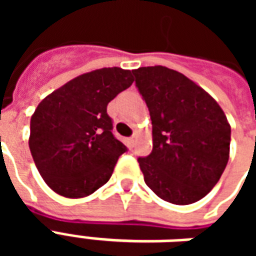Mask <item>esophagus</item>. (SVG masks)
<instances>
[{
  "instance_id": "obj_1",
  "label": "esophagus",
  "mask_w": 256,
  "mask_h": 256,
  "mask_svg": "<svg viewBox=\"0 0 256 256\" xmlns=\"http://www.w3.org/2000/svg\"><path fill=\"white\" fill-rule=\"evenodd\" d=\"M136 142H137V134H133V136L128 138V144L132 145V146H134V145H136Z\"/></svg>"
}]
</instances>
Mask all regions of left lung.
<instances>
[{
    "label": "left lung",
    "mask_w": 256,
    "mask_h": 256,
    "mask_svg": "<svg viewBox=\"0 0 256 256\" xmlns=\"http://www.w3.org/2000/svg\"><path fill=\"white\" fill-rule=\"evenodd\" d=\"M132 72L152 120L154 148L138 158L145 184L168 203H194L214 188L229 160L225 114L181 72L162 66Z\"/></svg>",
    "instance_id": "8db88e82"
}]
</instances>
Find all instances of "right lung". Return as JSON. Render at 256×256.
I'll use <instances>...</instances> for the list:
<instances>
[{"label": "right lung", "instance_id": "add662e5", "mask_svg": "<svg viewBox=\"0 0 256 256\" xmlns=\"http://www.w3.org/2000/svg\"><path fill=\"white\" fill-rule=\"evenodd\" d=\"M128 70L79 75L40 102L30 122V146L48 186L64 198L89 196L111 178L128 148L114 136L106 106L133 84Z\"/></svg>", "mask_w": 256, "mask_h": 256}]
</instances>
